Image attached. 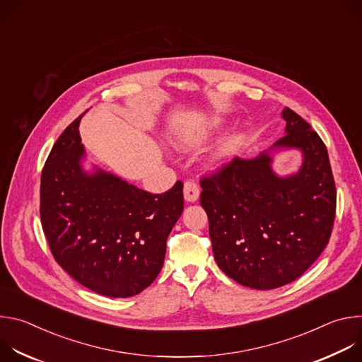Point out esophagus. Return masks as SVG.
<instances>
[{
	"instance_id": "obj_1",
	"label": "esophagus",
	"mask_w": 362,
	"mask_h": 362,
	"mask_svg": "<svg viewBox=\"0 0 362 362\" xmlns=\"http://www.w3.org/2000/svg\"><path fill=\"white\" fill-rule=\"evenodd\" d=\"M199 186L193 182H186L183 186V194H185V200L187 203H194L199 199Z\"/></svg>"
}]
</instances>
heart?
Here are the masks:
<instances>
[{"mask_svg":"<svg viewBox=\"0 0 362 362\" xmlns=\"http://www.w3.org/2000/svg\"><path fill=\"white\" fill-rule=\"evenodd\" d=\"M225 124V119L218 115L204 116L197 119L183 129L176 132L170 137V143L176 150L192 151L197 150L203 144L208 143ZM245 136L240 130H233L228 133L219 143L209 151L208 165L212 169H221L235 159L240 146L243 144Z\"/></svg>","mask_w":362,"mask_h":362,"instance_id":"obj_1","label":"heart"}]
</instances>
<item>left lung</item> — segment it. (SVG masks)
Instances as JSON below:
<instances>
[{
  "label": "left lung",
  "instance_id": "1",
  "mask_svg": "<svg viewBox=\"0 0 362 362\" xmlns=\"http://www.w3.org/2000/svg\"><path fill=\"white\" fill-rule=\"evenodd\" d=\"M285 136L253 159L236 158L200 182L218 267L252 289H275L299 278L325 249L337 206L328 151L317 132L285 107ZM298 149L303 162L278 175L274 158Z\"/></svg>",
  "mask_w": 362,
  "mask_h": 362
}]
</instances>
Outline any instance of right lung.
<instances>
[{
    "instance_id": "add662e5",
    "label": "right lung",
    "mask_w": 362,
    "mask_h": 362,
    "mask_svg": "<svg viewBox=\"0 0 362 362\" xmlns=\"http://www.w3.org/2000/svg\"><path fill=\"white\" fill-rule=\"evenodd\" d=\"M76 119L41 173L40 215L57 264L110 298L140 293L162 271L166 240L183 212V185L151 194L88 163Z\"/></svg>"
}]
</instances>
